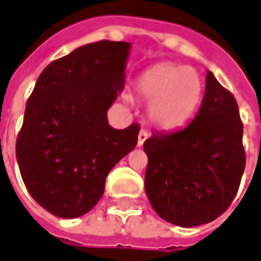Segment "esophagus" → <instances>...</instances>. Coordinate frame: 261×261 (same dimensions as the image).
Listing matches in <instances>:
<instances>
[{
	"mask_svg": "<svg viewBox=\"0 0 261 261\" xmlns=\"http://www.w3.org/2000/svg\"><path fill=\"white\" fill-rule=\"evenodd\" d=\"M149 138V133L146 130H141L138 134V146H142L145 141Z\"/></svg>",
	"mask_w": 261,
	"mask_h": 261,
	"instance_id": "1",
	"label": "esophagus"
}]
</instances>
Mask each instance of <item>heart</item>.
I'll return each mask as SVG.
<instances>
[{"label":"heart","instance_id":"heart-1","mask_svg":"<svg viewBox=\"0 0 261 261\" xmlns=\"http://www.w3.org/2000/svg\"><path fill=\"white\" fill-rule=\"evenodd\" d=\"M203 81L195 69L160 63L147 69L135 83V93L150 102V119L161 128L181 126L196 110Z\"/></svg>","mask_w":261,"mask_h":261}]
</instances>
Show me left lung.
<instances>
[{"instance_id": "left-lung-1", "label": "left lung", "mask_w": 261, "mask_h": 261, "mask_svg": "<svg viewBox=\"0 0 261 261\" xmlns=\"http://www.w3.org/2000/svg\"><path fill=\"white\" fill-rule=\"evenodd\" d=\"M145 191L167 222L194 227L230 206L245 169L243 122L233 94L208 71L206 93L192 122L155 133L143 143Z\"/></svg>"}]
</instances>
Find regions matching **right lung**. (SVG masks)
I'll list each match as a JSON object with an SVG mask.
<instances>
[{
    "label": "right lung",
    "instance_id": "obj_1",
    "mask_svg": "<svg viewBox=\"0 0 261 261\" xmlns=\"http://www.w3.org/2000/svg\"><path fill=\"white\" fill-rule=\"evenodd\" d=\"M131 44H85L51 62L27 101L16 157L31 196L59 218H77L104 194L110 171L137 145V123L115 130L107 111L124 87Z\"/></svg>",
    "mask_w": 261,
    "mask_h": 261
}]
</instances>
